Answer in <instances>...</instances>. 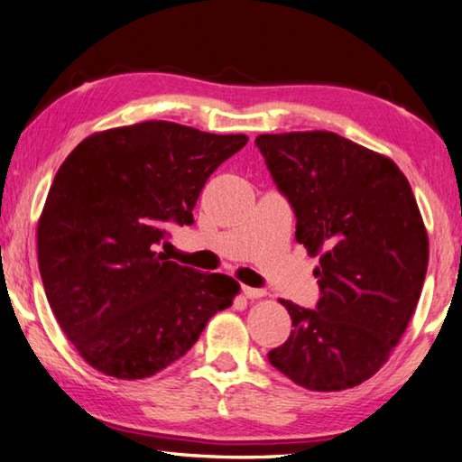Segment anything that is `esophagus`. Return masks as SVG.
<instances>
[{"mask_svg": "<svg viewBox=\"0 0 462 462\" xmlns=\"http://www.w3.org/2000/svg\"><path fill=\"white\" fill-rule=\"evenodd\" d=\"M242 294L250 298V300H256V298L264 296V291H260V288H250V286H242Z\"/></svg>", "mask_w": 462, "mask_h": 462, "instance_id": "obj_1", "label": "esophagus"}]
</instances>
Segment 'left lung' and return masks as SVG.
I'll list each match as a JSON object with an SVG mask.
<instances>
[{"mask_svg":"<svg viewBox=\"0 0 462 462\" xmlns=\"http://www.w3.org/2000/svg\"><path fill=\"white\" fill-rule=\"evenodd\" d=\"M256 148L320 256L314 309L280 300L294 330L270 365L310 391H345L381 368L417 309L429 236L399 166L332 132L262 134Z\"/></svg>","mask_w":462,"mask_h":462,"instance_id":"1","label":"left lung"}]
</instances>
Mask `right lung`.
<instances>
[{
  "instance_id": "right-lung-1",
  "label": "right lung",
  "mask_w": 462,
  "mask_h": 462,
  "mask_svg": "<svg viewBox=\"0 0 462 462\" xmlns=\"http://www.w3.org/2000/svg\"><path fill=\"white\" fill-rule=\"evenodd\" d=\"M171 122L89 135L60 166L38 224L45 296L89 366L135 381L194 346L240 286L160 252L168 226H192L206 180L246 146Z\"/></svg>"
}]
</instances>
